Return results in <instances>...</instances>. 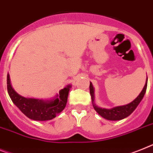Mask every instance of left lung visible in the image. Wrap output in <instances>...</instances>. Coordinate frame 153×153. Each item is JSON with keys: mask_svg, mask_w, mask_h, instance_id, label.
I'll list each match as a JSON object with an SVG mask.
<instances>
[{"mask_svg": "<svg viewBox=\"0 0 153 153\" xmlns=\"http://www.w3.org/2000/svg\"><path fill=\"white\" fill-rule=\"evenodd\" d=\"M147 79H146V84L141 93L134 100H132L131 103H129L125 105H121V106H117L114 108L107 109V108H100L95 104L94 102V88L93 87V84L91 82H90V93H91V99H92V104L93 107L101 117L107 120L110 121H118V120L124 119L125 117H127L135 110V108L138 107L141 100H142L145 94H146V88H147Z\"/></svg>", "mask_w": 153, "mask_h": 153, "instance_id": "obj_1", "label": "left lung"}]
</instances>
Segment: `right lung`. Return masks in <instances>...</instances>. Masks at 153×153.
<instances>
[{
  "label": "right lung",
  "mask_w": 153,
  "mask_h": 153,
  "mask_svg": "<svg viewBox=\"0 0 153 153\" xmlns=\"http://www.w3.org/2000/svg\"><path fill=\"white\" fill-rule=\"evenodd\" d=\"M7 92L11 100L19 110L28 118L35 121H48L53 119L63 111L67 103L68 94L71 85L60 90L54 97L49 100L29 98L18 94L11 84L10 75L7 76Z\"/></svg>",
  "instance_id": "add662e5"
}]
</instances>
